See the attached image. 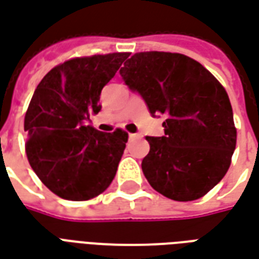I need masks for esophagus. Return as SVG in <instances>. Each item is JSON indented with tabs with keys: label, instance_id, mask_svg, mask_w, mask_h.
Listing matches in <instances>:
<instances>
[{
	"label": "esophagus",
	"instance_id": "obj_1",
	"mask_svg": "<svg viewBox=\"0 0 259 259\" xmlns=\"http://www.w3.org/2000/svg\"><path fill=\"white\" fill-rule=\"evenodd\" d=\"M136 137H139V135H136V133H130L129 139H136Z\"/></svg>",
	"mask_w": 259,
	"mask_h": 259
}]
</instances>
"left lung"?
Wrapping results in <instances>:
<instances>
[{"mask_svg": "<svg viewBox=\"0 0 259 259\" xmlns=\"http://www.w3.org/2000/svg\"><path fill=\"white\" fill-rule=\"evenodd\" d=\"M119 73L152 116H166L165 135L146 137L150 152L141 169L148 183L175 201L205 195L226 175L236 148L226 90L209 70L183 54L137 53Z\"/></svg>", "mask_w": 259, "mask_h": 259, "instance_id": "obj_1", "label": "left lung"}]
</instances>
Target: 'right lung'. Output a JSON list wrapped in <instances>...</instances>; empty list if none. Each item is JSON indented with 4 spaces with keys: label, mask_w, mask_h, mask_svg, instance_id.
I'll use <instances>...</instances> for the list:
<instances>
[{
    "label": "right lung",
    "mask_w": 259,
    "mask_h": 259,
    "mask_svg": "<svg viewBox=\"0 0 259 259\" xmlns=\"http://www.w3.org/2000/svg\"><path fill=\"white\" fill-rule=\"evenodd\" d=\"M127 57L113 53L69 59L51 69L31 97L25 116L27 159L61 198H94L116 175L127 133H104L85 122L101 111V90Z\"/></svg>",
    "instance_id": "add662e5"
}]
</instances>
